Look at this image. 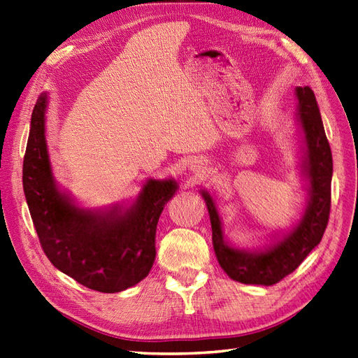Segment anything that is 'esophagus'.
Masks as SVG:
<instances>
[{"mask_svg": "<svg viewBox=\"0 0 358 358\" xmlns=\"http://www.w3.org/2000/svg\"><path fill=\"white\" fill-rule=\"evenodd\" d=\"M198 166H199V165H198Z\"/></svg>", "mask_w": 358, "mask_h": 358, "instance_id": "esophagus-1", "label": "esophagus"}]
</instances>
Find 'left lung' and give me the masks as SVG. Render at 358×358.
Returning <instances> with one entry per match:
<instances>
[{"instance_id":"obj_1","label":"left lung","mask_w":358,"mask_h":358,"mask_svg":"<svg viewBox=\"0 0 358 358\" xmlns=\"http://www.w3.org/2000/svg\"><path fill=\"white\" fill-rule=\"evenodd\" d=\"M299 121L306 139V173L310 181L309 206L299 227L264 252H244L224 241L222 223L213 198L202 192L210 213L213 246L223 271L232 280L250 285H274L287 278L318 246L330 217L333 157L329 139L310 87H297Z\"/></svg>"}]
</instances>
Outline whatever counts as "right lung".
<instances>
[{
    "label": "right lung",
    "instance_id": "1",
    "mask_svg": "<svg viewBox=\"0 0 358 358\" xmlns=\"http://www.w3.org/2000/svg\"><path fill=\"white\" fill-rule=\"evenodd\" d=\"M48 96L38 97L24 156L22 182L29 214L48 259L78 283L120 292L147 278L156 258V228L177 182L148 180L127 211L78 208L52 178L45 138Z\"/></svg>",
    "mask_w": 358,
    "mask_h": 358
}]
</instances>
